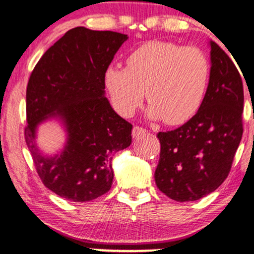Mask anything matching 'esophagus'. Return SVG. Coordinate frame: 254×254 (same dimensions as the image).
Wrapping results in <instances>:
<instances>
[{
	"label": "esophagus",
	"instance_id": "esophagus-1",
	"mask_svg": "<svg viewBox=\"0 0 254 254\" xmlns=\"http://www.w3.org/2000/svg\"><path fill=\"white\" fill-rule=\"evenodd\" d=\"M147 133V130L143 129V127H135L132 129V137L133 138H138L139 136H143Z\"/></svg>",
	"mask_w": 254,
	"mask_h": 254
}]
</instances>
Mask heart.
I'll return each instance as SVG.
<instances>
[{
  "label": "heart",
  "mask_w": 254,
  "mask_h": 254,
  "mask_svg": "<svg viewBox=\"0 0 254 254\" xmlns=\"http://www.w3.org/2000/svg\"><path fill=\"white\" fill-rule=\"evenodd\" d=\"M210 72V61L199 48L149 42L131 52L127 68L110 65L104 82L113 107L123 117L135 113L147 92L150 118L180 124L202 106Z\"/></svg>",
  "instance_id": "obj_1"
}]
</instances>
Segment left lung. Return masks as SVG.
Wrapping results in <instances>:
<instances>
[{
    "mask_svg": "<svg viewBox=\"0 0 254 254\" xmlns=\"http://www.w3.org/2000/svg\"><path fill=\"white\" fill-rule=\"evenodd\" d=\"M210 48V82L200 109L178 129L157 133L155 183L177 202L216 190L228 177L243 137V80L228 55L212 40Z\"/></svg>",
    "mask_w": 254,
    "mask_h": 254,
    "instance_id": "1",
    "label": "left lung"
}]
</instances>
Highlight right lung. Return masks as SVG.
<instances>
[{
  "instance_id": "right-lung-1",
  "label": "right lung",
  "mask_w": 254,
  "mask_h": 254,
  "mask_svg": "<svg viewBox=\"0 0 254 254\" xmlns=\"http://www.w3.org/2000/svg\"><path fill=\"white\" fill-rule=\"evenodd\" d=\"M127 34L69 30L34 66L26 89L25 139L44 185L71 202H89L111 189V155L131 144L132 125L105 97V70ZM64 122V150L44 156L35 143L36 127L48 118Z\"/></svg>"
}]
</instances>
